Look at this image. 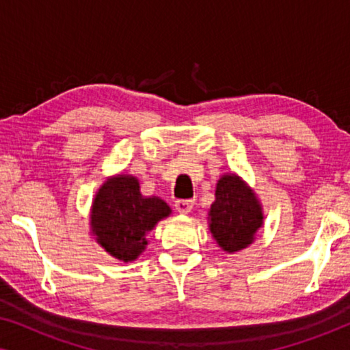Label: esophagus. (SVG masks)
I'll use <instances>...</instances> for the list:
<instances>
[{"mask_svg": "<svg viewBox=\"0 0 350 350\" xmlns=\"http://www.w3.org/2000/svg\"><path fill=\"white\" fill-rule=\"evenodd\" d=\"M193 207H194V200H191V199H178V200H175V210L178 213H183V215L189 213L191 210H193Z\"/></svg>", "mask_w": 350, "mask_h": 350, "instance_id": "esophagus-1", "label": "esophagus"}]
</instances>
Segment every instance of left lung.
<instances>
[{
  "label": "left lung",
  "instance_id": "1",
  "mask_svg": "<svg viewBox=\"0 0 350 350\" xmlns=\"http://www.w3.org/2000/svg\"><path fill=\"white\" fill-rule=\"evenodd\" d=\"M262 219L260 200L245 181L234 174L223 175L208 210V228L218 245L228 253L247 248L255 241Z\"/></svg>",
  "mask_w": 350,
  "mask_h": 350
}]
</instances>
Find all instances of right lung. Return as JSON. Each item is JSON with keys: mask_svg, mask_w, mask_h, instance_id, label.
<instances>
[{"mask_svg": "<svg viewBox=\"0 0 350 350\" xmlns=\"http://www.w3.org/2000/svg\"><path fill=\"white\" fill-rule=\"evenodd\" d=\"M170 213L162 199L142 196L135 176L116 175L105 181L95 194L90 229L109 255L129 262L145 252L148 232Z\"/></svg>", "mask_w": 350, "mask_h": 350, "instance_id": "obj_1", "label": "right lung"}]
</instances>
